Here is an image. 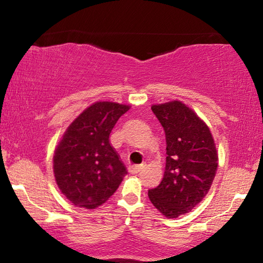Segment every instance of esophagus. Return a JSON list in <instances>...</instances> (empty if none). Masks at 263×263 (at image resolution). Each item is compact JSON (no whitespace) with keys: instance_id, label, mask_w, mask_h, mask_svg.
Listing matches in <instances>:
<instances>
[{"instance_id":"1","label":"esophagus","mask_w":263,"mask_h":263,"mask_svg":"<svg viewBox=\"0 0 263 263\" xmlns=\"http://www.w3.org/2000/svg\"><path fill=\"white\" fill-rule=\"evenodd\" d=\"M143 168V165H132V166H128V172L131 173V174H137V173L140 172Z\"/></svg>"}]
</instances>
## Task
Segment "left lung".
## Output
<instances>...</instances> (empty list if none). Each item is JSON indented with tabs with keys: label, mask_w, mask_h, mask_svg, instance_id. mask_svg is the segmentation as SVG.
Wrapping results in <instances>:
<instances>
[{
	"label": "left lung",
	"mask_w": 263,
	"mask_h": 263,
	"mask_svg": "<svg viewBox=\"0 0 263 263\" xmlns=\"http://www.w3.org/2000/svg\"><path fill=\"white\" fill-rule=\"evenodd\" d=\"M166 136L164 177L148 197L167 218L191 211L209 192L218 155L209 127L194 110L178 100L153 105Z\"/></svg>",
	"instance_id": "left-lung-1"
}]
</instances>
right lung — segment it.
<instances>
[{
  "mask_svg": "<svg viewBox=\"0 0 263 263\" xmlns=\"http://www.w3.org/2000/svg\"><path fill=\"white\" fill-rule=\"evenodd\" d=\"M130 106L97 102L71 123L55 150V181L74 205L95 209L108 200L127 174L109 135Z\"/></svg>",
  "mask_w": 263,
  "mask_h": 263,
  "instance_id": "add662e5",
  "label": "right lung"
}]
</instances>
